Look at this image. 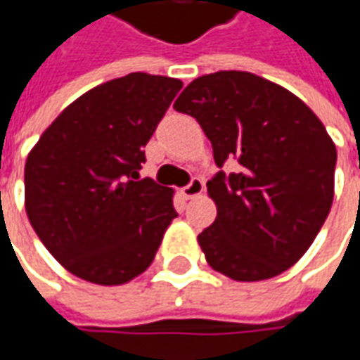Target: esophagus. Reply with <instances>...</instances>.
<instances>
[{
    "label": "esophagus",
    "instance_id": "1",
    "mask_svg": "<svg viewBox=\"0 0 360 360\" xmlns=\"http://www.w3.org/2000/svg\"><path fill=\"white\" fill-rule=\"evenodd\" d=\"M202 192H204V182H202L200 178H192V182H190L188 186L182 188V196H184L186 200H192V198L200 196Z\"/></svg>",
    "mask_w": 360,
    "mask_h": 360
}]
</instances>
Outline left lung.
<instances>
[{
    "label": "left lung",
    "mask_w": 360,
    "mask_h": 360,
    "mask_svg": "<svg viewBox=\"0 0 360 360\" xmlns=\"http://www.w3.org/2000/svg\"><path fill=\"white\" fill-rule=\"evenodd\" d=\"M174 108L198 120L220 168L236 164L206 184L216 204L198 234L206 262L238 283L283 274L330 212L337 148L323 122L292 91L236 70L196 77Z\"/></svg>",
    "instance_id": "obj_1"
}]
</instances>
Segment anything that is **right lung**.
<instances>
[{
	"label": "right lung",
	"mask_w": 360,
	"mask_h": 360,
	"mask_svg": "<svg viewBox=\"0 0 360 360\" xmlns=\"http://www.w3.org/2000/svg\"><path fill=\"white\" fill-rule=\"evenodd\" d=\"M182 82L134 72L63 110L25 160V212L63 269L102 286L130 283L158 252L174 190L140 180L142 148Z\"/></svg>",
	"instance_id": "1"
}]
</instances>
